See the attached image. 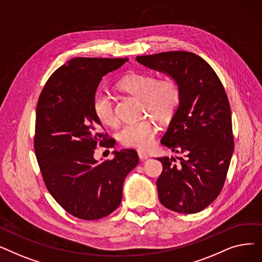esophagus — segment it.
Here are the masks:
<instances>
[{
    "instance_id": "esophagus-1",
    "label": "esophagus",
    "mask_w": 262,
    "mask_h": 262,
    "mask_svg": "<svg viewBox=\"0 0 262 262\" xmlns=\"http://www.w3.org/2000/svg\"><path fill=\"white\" fill-rule=\"evenodd\" d=\"M137 153H138L139 158L142 159V160L148 158V154L145 152V150H143V149H138V150H137Z\"/></svg>"
}]
</instances>
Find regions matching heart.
Here are the masks:
<instances>
[{
  "instance_id": "obj_1",
  "label": "heart",
  "mask_w": 262,
  "mask_h": 262,
  "mask_svg": "<svg viewBox=\"0 0 262 262\" xmlns=\"http://www.w3.org/2000/svg\"><path fill=\"white\" fill-rule=\"evenodd\" d=\"M118 86L121 90L140 99L143 113H148L159 122H167L173 117L181 99L180 87L171 77L157 79L152 74L134 73L123 77ZM92 109L95 117L105 125L114 126L117 124L115 105L108 92L99 90L94 93ZM155 134V123L143 119L124 124L117 137L124 146L143 148L153 143Z\"/></svg>"
}]
</instances>
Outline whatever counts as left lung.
<instances>
[{"instance_id":"1","label":"left lung","mask_w":262,"mask_h":262,"mask_svg":"<svg viewBox=\"0 0 262 262\" xmlns=\"http://www.w3.org/2000/svg\"><path fill=\"white\" fill-rule=\"evenodd\" d=\"M139 63L171 76L181 99L161 144L181 154L180 163L160 157L158 198L168 209L196 213L220 194L233 152L230 106L221 80L194 53L162 52L137 56Z\"/></svg>"}]
</instances>
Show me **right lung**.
<instances>
[{"instance_id": "right-lung-1", "label": "right lung", "mask_w": 262, "mask_h": 262, "mask_svg": "<svg viewBox=\"0 0 262 262\" xmlns=\"http://www.w3.org/2000/svg\"><path fill=\"white\" fill-rule=\"evenodd\" d=\"M127 60L73 58L50 76L39 96L34 139L39 168L51 195L78 219L98 220L115 211L124 180L139 162L132 148L114 152L112 160L93 157L98 144L115 145L93 113V95L102 77Z\"/></svg>"}]
</instances>
